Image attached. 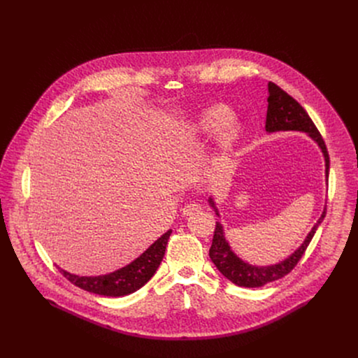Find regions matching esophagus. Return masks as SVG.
Masks as SVG:
<instances>
[{"label":"esophagus","mask_w":358,"mask_h":358,"mask_svg":"<svg viewBox=\"0 0 358 358\" xmlns=\"http://www.w3.org/2000/svg\"><path fill=\"white\" fill-rule=\"evenodd\" d=\"M199 210H201V206H199V203L192 202V203H187V206H185L181 211H182V215H184V217H189V215H192V214L198 213Z\"/></svg>","instance_id":"esophagus-1"}]
</instances>
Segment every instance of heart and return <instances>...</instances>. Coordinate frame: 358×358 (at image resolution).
I'll return each instance as SVG.
<instances>
[{
  "label": "heart",
  "instance_id": "b5f03b06",
  "mask_svg": "<svg viewBox=\"0 0 358 358\" xmlns=\"http://www.w3.org/2000/svg\"><path fill=\"white\" fill-rule=\"evenodd\" d=\"M232 112L224 105H211L201 109L185 129L187 140L207 138L217 133V143L222 151L231 150L242 134L238 120L231 119Z\"/></svg>",
  "mask_w": 358,
  "mask_h": 358
}]
</instances>
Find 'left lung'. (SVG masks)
<instances>
[{"instance_id":"1","label":"left lung","mask_w":358,"mask_h":358,"mask_svg":"<svg viewBox=\"0 0 358 358\" xmlns=\"http://www.w3.org/2000/svg\"><path fill=\"white\" fill-rule=\"evenodd\" d=\"M268 89H269V97H268V113H266V124H265L266 131L275 133V131L294 130V131L308 133L322 148L324 162H326V181H327L329 167H330L329 152L322 134L319 133L317 127L309 117L308 112L299 105V101H296L290 94H287L283 89H280L273 82L268 83ZM208 201H210V206L215 210L217 215L220 217L214 199L210 198ZM324 217H326V208L322 217L319 218V221L316 222V225L309 232V235L306 236L304 242L290 255L289 258L271 266H253L239 259L232 252L229 243L225 239L222 225L217 222L213 245L210 248V258L217 266V269L232 283L243 287H261L266 283L275 282L286 276L289 272L293 271V268L297 265V262L303 257L306 248L309 246L312 238L315 236L319 225L323 222Z\"/></svg>"}]
</instances>
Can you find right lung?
<instances>
[{
  "instance_id": "obj_1",
  "label": "right lung",
  "mask_w": 358,
  "mask_h": 358,
  "mask_svg": "<svg viewBox=\"0 0 358 358\" xmlns=\"http://www.w3.org/2000/svg\"><path fill=\"white\" fill-rule=\"evenodd\" d=\"M170 235L171 229H169L155 243L148 246V249H145L131 264L108 275L78 276L64 269L59 271L69 282L86 292L109 297L126 296L138 290L156 273L164 258Z\"/></svg>"
}]
</instances>
